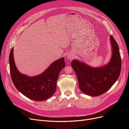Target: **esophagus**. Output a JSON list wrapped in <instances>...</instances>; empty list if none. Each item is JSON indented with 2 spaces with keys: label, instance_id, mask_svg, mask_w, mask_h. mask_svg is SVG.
Instances as JSON below:
<instances>
[{
  "label": "esophagus",
  "instance_id": "obj_1",
  "mask_svg": "<svg viewBox=\"0 0 129 129\" xmlns=\"http://www.w3.org/2000/svg\"><path fill=\"white\" fill-rule=\"evenodd\" d=\"M74 57V55H73V54L72 53H69L68 54V55L67 57V58L68 60H72Z\"/></svg>",
  "mask_w": 129,
  "mask_h": 129
}]
</instances>
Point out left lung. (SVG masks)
<instances>
[{
  "label": "left lung",
  "mask_w": 129,
  "mask_h": 129,
  "mask_svg": "<svg viewBox=\"0 0 129 129\" xmlns=\"http://www.w3.org/2000/svg\"><path fill=\"white\" fill-rule=\"evenodd\" d=\"M112 54L110 62L103 67L93 68L83 62L74 60L72 67L75 71L79 86L84 93L98 96L107 92L119 76L122 61L117 43L110 36Z\"/></svg>",
  "instance_id": "1"
}]
</instances>
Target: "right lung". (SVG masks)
<instances>
[{"mask_svg":"<svg viewBox=\"0 0 129 129\" xmlns=\"http://www.w3.org/2000/svg\"><path fill=\"white\" fill-rule=\"evenodd\" d=\"M9 63L11 79L15 88L27 98L37 101L47 100L54 95L59 73L66 66L62 57L54 61L40 75L28 76L21 74L15 66L13 48L10 53Z\"/></svg>","mask_w":129,"mask_h":129,"instance_id":"obj_1","label":"right lung"}]
</instances>
